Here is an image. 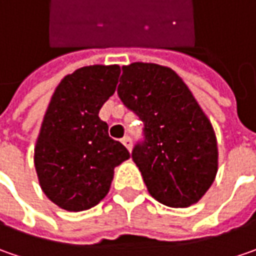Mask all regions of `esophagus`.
<instances>
[{
  "instance_id": "34e87169",
  "label": "esophagus",
  "mask_w": 256,
  "mask_h": 256,
  "mask_svg": "<svg viewBox=\"0 0 256 256\" xmlns=\"http://www.w3.org/2000/svg\"><path fill=\"white\" fill-rule=\"evenodd\" d=\"M122 143H123V144H124V146H126L128 150H132V139H130L128 136L123 138V139H122Z\"/></svg>"
}]
</instances>
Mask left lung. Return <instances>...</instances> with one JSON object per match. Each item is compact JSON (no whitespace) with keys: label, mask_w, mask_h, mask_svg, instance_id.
Here are the masks:
<instances>
[{"label":"left lung","mask_w":256,"mask_h":256,"mask_svg":"<svg viewBox=\"0 0 256 256\" xmlns=\"http://www.w3.org/2000/svg\"><path fill=\"white\" fill-rule=\"evenodd\" d=\"M118 97L144 122L132 158L149 194L170 208L198 204L218 173L214 126L179 74L154 62L122 67Z\"/></svg>","instance_id":"8db88e82"}]
</instances>
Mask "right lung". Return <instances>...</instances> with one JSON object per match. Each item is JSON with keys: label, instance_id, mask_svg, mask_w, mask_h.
I'll list each match as a JSON object with an SVG mask.
<instances>
[{"label": "right lung", "instance_id": "right-lung-1", "mask_svg": "<svg viewBox=\"0 0 256 256\" xmlns=\"http://www.w3.org/2000/svg\"><path fill=\"white\" fill-rule=\"evenodd\" d=\"M118 76L117 64L86 66L67 74L51 96L34 146V166L41 190L64 210L100 204L114 168L130 158L98 117L116 92Z\"/></svg>", "mask_w": 256, "mask_h": 256}]
</instances>
